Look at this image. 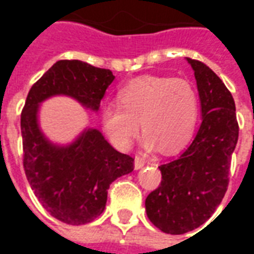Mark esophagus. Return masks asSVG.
Masks as SVG:
<instances>
[{
	"mask_svg": "<svg viewBox=\"0 0 254 254\" xmlns=\"http://www.w3.org/2000/svg\"><path fill=\"white\" fill-rule=\"evenodd\" d=\"M144 165H145V160H144L143 158H140V156H136V158H134V169H136V170L141 169Z\"/></svg>",
	"mask_w": 254,
	"mask_h": 254,
	"instance_id": "34e87169",
	"label": "esophagus"
}]
</instances>
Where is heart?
Returning <instances> with one entry per match:
<instances>
[{"instance_id":"1","label":"heart","mask_w":254,"mask_h":254,"mask_svg":"<svg viewBox=\"0 0 254 254\" xmlns=\"http://www.w3.org/2000/svg\"><path fill=\"white\" fill-rule=\"evenodd\" d=\"M118 103H106L102 127L118 148L127 149L138 134L140 122L148 148L159 145L173 152L187 143L198 117V95L185 78L145 76L118 92Z\"/></svg>"}]
</instances>
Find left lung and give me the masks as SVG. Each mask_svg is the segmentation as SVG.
<instances>
[{
    "instance_id": "8db88e82",
    "label": "left lung",
    "mask_w": 254,
    "mask_h": 254,
    "mask_svg": "<svg viewBox=\"0 0 254 254\" xmlns=\"http://www.w3.org/2000/svg\"><path fill=\"white\" fill-rule=\"evenodd\" d=\"M187 60L194 70L201 125L180 156L159 166L160 185L145 198L148 219L167 234H185L212 216L229 187L240 130L234 99L223 81L201 61Z\"/></svg>"
}]
</instances>
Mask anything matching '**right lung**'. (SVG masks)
<instances>
[{"label":"right lung","instance_id":"right-lung-1","mask_svg":"<svg viewBox=\"0 0 254 254\" xmlns=\"http://www.w3.org/2000/svg\"><path fill=\"white\" fill-rule=\"evenodd\" d=\"M113 80L110 69L61 60L27 95L21 111L25 176L43 208L64 223L78 226L98 218L106 207L110 184L132 173L134 159L113 148L96 129H85L70 145H54L38 125L39 103L54 95H67L98 111Z\"/></svg>","mask_w":254,"mask_h":254}]
</instances>
